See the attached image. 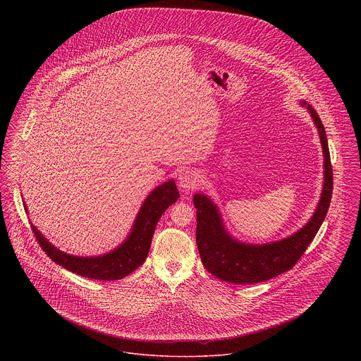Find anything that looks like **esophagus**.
<instances>
[{
	"label": "esophagus",
	"instance_id": "1",
	"mask_svg": "<svg viewBox=\"0 0 361 361\" xmlns=\"http://www.w3.org/2000/svg\"><path fill=\"white\" fill-rule=\"evenodd\" d=\"M178 184H180V188L184 190L196 189L200 185V176L196 172L183 173L178 178Z\"/></svg>",
	"mask_w": 361,
	"mask_h": 361
}]
</instances>
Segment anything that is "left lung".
I'll list each match as a JSON object with an SVG mask.
<instances>
[{
	"label": "left lung",
	"instance_id": "1",
	"mask_svg": "<svg viewBox=\"0 0 361 361\" xmlns=\"http://www.w3.org/2000/svg\"><path fill=\"white\" fill-rule=\"evenodd\" d=\"M307 111L318 128L324 150V189L321 200L307 224L281 240L264 245L243 243L234 240L224 228L218 207L202 193L193 196L196 207V243L202 262L211 275L234 284H253L269 280L290 271L302 257L325 221L333 193V168L327 146L326 133L317 111L306 103Z\"/></svg>",
	"mask_w": 361,
	"mask_h": 361
}]
</instances>
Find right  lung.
I'll return each instance as SVG.
<instances>
[{"instance_id":"add662e5","label":"right lung","mask_w":361,"mask_h":361,"mask_svg":"<svg viewBox=\"0 0 361 361\" xmlns=\"http://www.w3.org/2000/svg\"><path fill=\"white\" fill-rule=\"evenodd\" d=\"M180 193L176 183L169 180L146 197L137 212V219L127 240L115 250L96 257H78L61 252L46 240L42 233L31 224L35 237L46 255L66 268L70 272L94 280H119L139 268L149 255L155 226L166 208L176 203ZM27 211V207L24 204Z\"/></svg>"}]
</instances>
